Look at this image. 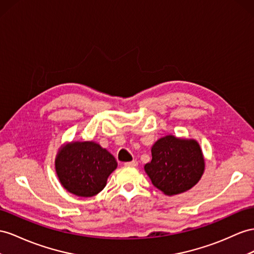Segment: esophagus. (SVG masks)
Returning a JSON list of instances; mask_svg holds the SVG:
<instances>
[{
	"instance_id": "34e87169",
	"label": "esophagus",
	"mask_w": 254,
	"mask_h": 254,
	"mask_svg": "<svg viewBox=\"0 0 254 254\" xmlns=\"http://www.w3.org/2000/svg\"><path fill=\"white\" fill-rule=\"evenodd\" d=\"M125 165H127V166H132V167H136L138 165V163H137V161H131V162H127V163H126Z\"/></svg>"
}]
</instances>
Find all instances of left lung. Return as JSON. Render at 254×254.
<instances>
[{
    "label": "left lung",
    "instance_id": "left-lung-1",
    "mask_svg": "<svg viewBox=\"0 0 254 254\" xmlns=\"http://www.w3.org/2000/svg\"><path fill=\"white\" fill-rule=\"evenodd\" d=\"M151 154L145 172L152 185L170 196L190 190L205 170L203 152L195 139L164 136L154 142Z\"/></svg>",
    "mask_w": 254,
    "mask_h": 254
}]
</instances>
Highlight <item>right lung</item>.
<instances>
[{
	"label": "right lung",
	"mask_w": 254,
	"mask_h": 254,
	"mask_svg": "<svg viewBox=\"0 0 254 254\" xmlns=\"http://www.w3.org/2000/svg\"><path fill=\"white\" fill-rule=\"evenodd\" d=\"M117 165L114 155L94 141L66 144L59 149L56 158V172L61 185L81 197L100 193Z\"/></svg>",
	"instance_id": "obj_1"
}]
</instances>
